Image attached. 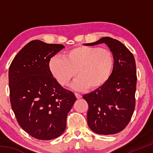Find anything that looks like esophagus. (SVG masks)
Here are the masks:
<instances>
[{"label": "esophagus", "instance_id": "34e87169", "mask_svg": "<svg viewBox=\"0 0 153 153\" xmlns=\"http://www.w3.org/2000/svg\"><path fill=\"white\" fill-rule=\"evenodd\" d=\"M75 95H76V98H77V99H79V98H82V95L79 94V93L76 92V93H75Z\"/></svg>", "mask_w": 153, "mask_h": 153}]
</instances>
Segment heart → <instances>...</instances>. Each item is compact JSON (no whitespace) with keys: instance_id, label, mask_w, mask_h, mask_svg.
<instances>
[{"instance_id":"heart-1","label":"heart","mask_w":153,"mask_h":153,"mask_svg":"<svg viewBox=\"0 0 153 153\" xmlns=\"http://www.w3.org/2000/svg\"><path fill=\"white\" fill-rule=\"evenodd\" d=\"M115 59L111 51L97 46H77L61 56H54L49 62L53 77L62 86L68 85L77 75L74 88L84 90L99 88L112 75Z\"/></svg>"}]
</instances>
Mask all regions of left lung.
<instances>
[{
    "mask_svg": "<svg viewBox=\"0 0 153 153\" xmlns=\"http://www.w3.org/2000/svg\"><path fill=\"white\" fill-rule=\"evenodd\" d=\"M105 43L113 53L115 65L108 81L99 88L83 96L88 105V125L94 132L109 135L128 126L136 105V67L132 53L120 41L104 37L93 43Z\"/></svg>",
    "mask_w": 153,
    "mask_h": 153,
    "instance_id": "8db88e82",
    "label": "left lung"
}]
</instances>
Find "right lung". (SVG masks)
<instances>
[{
    "label": "right lung",
    "mask_w": 153,
    "mask_h": 153,
    "mask_svg": "<svg viewBox=\"0 0 153 153\" xmlns=\"http://www.w3.org/2000/svg\"><path fill=\"white\" fill-rule=\"evenodd\" d=\"M65 46L35 40L13 60L9 70L11 108L19 125L35 138L52 140L66 128L67 114L76 100L49 69L51 59Z\"/></svg>",
    "instance_id": "1"
}]
</instances>
